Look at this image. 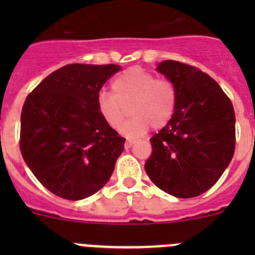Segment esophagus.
<instances>
[{
    "label": "esophagus",
    "mask_w": 255,
    "mask_h": 255,
    "mask_svg": "<svg viewBox=\"0 0 255 255\" xmlns=\"http://www.w3.org/2000/svg\"><path fill=\"white\" fill-rule=\"evenodd\" d=\"M133 144H134V142H133V140H130V139L126 140V143H125V148H126V149L130 148V146H132Z\"/></svg>",
    "instance_id": "1"
}]
</instances>
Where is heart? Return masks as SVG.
Instances as JSON below:
<instances>
[{
  "instance_id": "b5f03b06",
  "label": "heart",
  "mask_w": 255,
  "mask_h": 255,
  "mask_svg": "<svg viewBox=\"0 0 255 255\" xmlns=\"http://www.w3.org/2000/svg\"><path fill=\"white\" fill-rule=\"evenodd\" d=\"M111 89L112 95L99 96L97 111L110 127L118 129L129 109L132 120L121 129L127 137H139L149 127L160 129L173 118L177 91L171 80L156 79L154 74L135 66L113 80Z\"/></svg>"
}]
</instances>
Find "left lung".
Segmentation results:
<instances>
[{
  "label": "left lung",
  "instance_id": "1",
  "mask_svg": "<svg viewBox=\"0 0 255 255\" xmlns=\"http://www.w3.org/2000/svg\"><path fill=\"white\" fill-rule=\"evenodd\" d=\"M156 70L175 84L170 122L150 138L144 169L160 190L190 199L206 192L232 160L236 146L233 105L220 85L199 68L175 60Z\"/></svg>",
  "mask_w": 255,
  "mask_h": 255
}]
</instances>
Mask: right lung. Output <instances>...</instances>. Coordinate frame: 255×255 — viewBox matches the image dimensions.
Listing matches in <instances>:
<instances>
[{"label": "right lung", "mask_w": 255, "mask_h": 255, "mask_svg": "<svg viewBox=\"0 0 255 255\" xmlns=\"http://www.w3.org/2000/svg\"><path fill=\"white\" fill-rule=\"evenodd\" d=\"M118 65L69 64L25 99L19 148L38 181L59 197L82 200L106 185L125 149L97 111L99 92Z\"/></svg>", "instance_id": "add662e5"}]
</instances>
